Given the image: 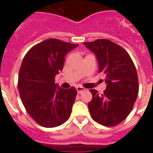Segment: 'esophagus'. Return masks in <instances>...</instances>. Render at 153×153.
Segmentation results:
<instances>
[{
  "instance_id": "esophagus-1",
  "label": "esophagus",
  "mask_w": 153,
  "mask_h": 153,
  "mask_svg": "<svg viewBox=\"0 0 153 153\" xmlns=\"http://www.w3.org/2000/svg\"><path fill=\"white\" fill-rule=\"evenodd\" d=\"M76 89H77V92H78V93H81L82 92H83V91L85 90V88H84L83 87L78 86V87H76Z\"/></svg>"
}]
</instances>
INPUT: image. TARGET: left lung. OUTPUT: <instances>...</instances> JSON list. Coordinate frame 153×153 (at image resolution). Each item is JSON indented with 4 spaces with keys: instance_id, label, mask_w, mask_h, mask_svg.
I'll use <instances>...</instances> for the list:
<instances>
[{
    "instance_id": "8db88e82",
    "label": "left lung",
    "mask_w": 153,
    "mask_h": 153,
    "mask_svg": "<svg viewBox=\"0 0 153 153\" xmlns=\"http://www.w3.org/2000/svg\"><path fill=\"white\" fill-rule=\"evenodd\" d=\"M84 45L95 54L98 71L106 74V88L102 94L90 89L88 102L92 118L104 126H115L131 112L138 93L137 70L128 52L108 39H97Z\"/></svg>"
}]
</instances>
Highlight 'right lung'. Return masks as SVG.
Masks as SVG:
<instances>
[{
	"mask_svg": "<svg viewBox=\"0 0 153 153\" xmlns=\"http://www.w3.org/2000/svg\"><path fill=\"white\" fill-rule=\"evenodd\" d=\"M77 44L49 38L35 45L22 61L18 88L28 115L47 128L62 125L70 118L77 91L60 88L55 77L62 70L65 56Z\"/></svg>",
	"mask_w": 153,
	"mask_h": 153,
	"instance_id": "right-lung-1",
	"label": "right lung"
}]
</instances>
